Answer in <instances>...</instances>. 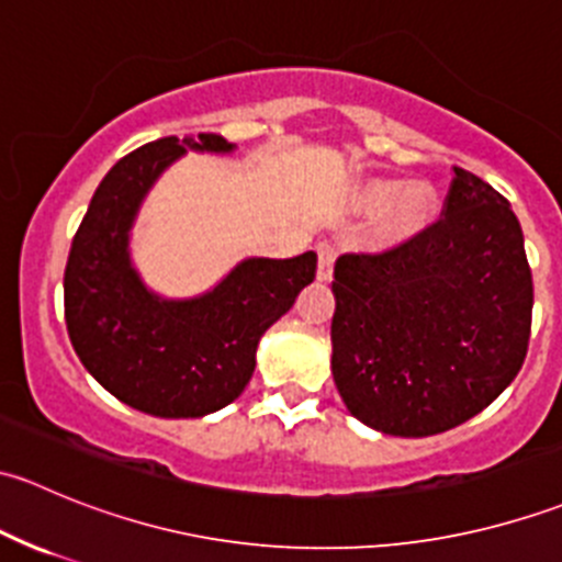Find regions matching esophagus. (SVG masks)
I'll return each instance as SVG.
<instances>
[{
    "label": "esophagus",
    "mask_w": 562,
    "mask_h": 562,
    "mask_svg": "<svg viewBox=\"0 0 562 562\" xmlns=\"http://www.w3.org/2000/svg\"><path fill=\"white\" fill-rule=\"evenodd\" d=\"M334 258H337V249H334L331 245H317V280H331L334 274Z\"/></svg>",
    "instance_id": "obj_1"
}]
</instances>
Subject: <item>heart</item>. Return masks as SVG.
Segmentation results:
<instances>
[{"mask_svg": "<svg viewBox=\"0 0 562 562\" xmlns=\"http://www.w3.org/2000/svg\"><path fill=\"white\" fill-rule=\"evenodd\" d=\"M394 190L391 181H375V184L367 187L364 201L370 206H381L386 203V198ZM435 214V192L427 184H411L394 195V201L383 209L381 217V236L389 241H402L416 236L418 231L427 228V223Z\"/></svg>", "mask_w": 562, "mask_h": 562, "instance_id": "heart-1", "label": "heart"}]
</instances>
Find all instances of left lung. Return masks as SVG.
<instances>
[{
	"mask_svg": "<svg viewBox=\"0 0 562 562\" xmlns=\"http://www.w3.org/2000/svg\"><path fill=\"white\" fill-rule=\"evenodd\" d=\"M331 372L367 427L446 432L517 378L532 323V274L506 198L454 168L443 214L381 252L334 263Z\"/></svg>",
	"mask_w": 562,
	"mask_h": 562,
	"instance_id": "left-lung-1",
	"label": "left lung"
}]
</instances>
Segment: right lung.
Wrapping results in <instances>:
<instances>
[{"instance_id": "add662e5", "label": "right lung", "mask_w": 562, "mask_h": 562, "mask_svg": "<svg viewBox=\"0 0 562 562\" xmlns=\"http://www.w3.org/2000/svg\"><path fill=\"white\" fill-rule=\"evenodd\" d=\"M187 146L234 149L201 133L130 151L100 181L65 269L67 334L81 364L124 405L160 418H198L231 405L252 378L258 339L317 271L315 252L249 258L201 299L151 296L130 266L127 231L151 181Z\"/></svg>"}]
</instances>
